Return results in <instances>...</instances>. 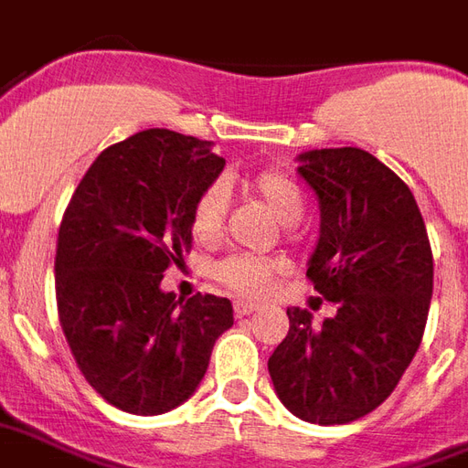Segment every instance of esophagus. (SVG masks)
I'll use <instances>...</instances> for the list:
<instances>
[{
	"label": "esophagus",
	"mask_w": 468,
	"mask_h": 468,
	"mask_svg": "<svg viewBox=\"0 0 468 468\" xmlns=\"http://www.w3.org/2000/svg\"><path fill=\"white\" fill-rule=\"evenodd\" d=\"M251 312H257V304H251V302H234V314H237L239 319L249 316Z\"/></svg>",
	"instance_id": "esophagus-1"
}]
</instances>
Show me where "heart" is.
Here are the masks:
<instances>
[{"label": "heart", "instance_id": "heart-1", "mask_svg": "<svg viewBox=\"0 0 468 468\" xmlns=\"http://www.w3.org/2000/svg\"><path fill=\"white\" fill-rule=\"evenodd\" d=\"M247 189L267 204L276 217L286 224H294L304 214V192L302 186L279 169L257 172L247 182ZM227 217V189L224 184H209L207 189L197 194L189 214L192 234L201 244H211L221 237ZM284 271L279 259L259 257V254H231L217 264L214 276L229 292L239 296H261L267 294L274 279Z\"/></svg>", "mask_w": 468, "mask_h": 468}]
</instances>
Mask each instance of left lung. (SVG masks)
<instances>
[{
	"label": "left lung",
	"mask_w": 468,
	"mask_h": 468,
	"mask_svg": "<svg viewBox=\"0 0 468 468\" xmlns=\"http://www.w3.org/2000/svg\"><path fill=\"white\" fill-rule=\"evenodd\" d=\"M296 172L322 211L306 276L336 314L314 326L306 309H286L289 334L269 356V374L294 416L349 424L387 401L421 344L431 244L411 189L369 152L312 149Z\"/></svg>",
	"instance_id": "8db88e82"
}]
</instances>
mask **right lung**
I'll list each match as a JSON object with an SVG mask.
<instances>
[{
    "instance_id": "1",
    "label": "right lung",
    "mask_w": 468,
    "mask_h": 468,
    "mask_svg": "<svg viewBox=\"0 0 468 468\" xmlns=\"http://www.w3.org/2000/svg\"><path fill=\"white\" fill-rule=\"evenodd\" d=\"M224 169L211 142L146 129L107 146L71 194L57 239V309L99 397L156 416L192 397L234 324L229 299L162 292L192 247V204Z\"/></svg>"
}]
</instances>
